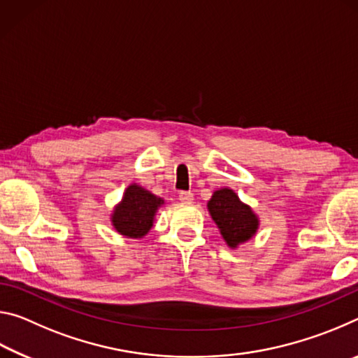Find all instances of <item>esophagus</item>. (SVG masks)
I'll use <instances>...</instances> for the list:
<instances>
[{"label":"esophagus","instance_id":"34e87169","mask_svg":"<svg viewBox=\"0 0 358 358\" xmlns=\"http://www.w3.org/2000/svg\"><path fill=\"white\" fill-rule=\"evenodd\" d=\"M178 199H180V202H183V203H191L194 201V196L191 191H181L178 194Z\"/></svg>","mask_w":358,"mask_h":358}]
</instances>
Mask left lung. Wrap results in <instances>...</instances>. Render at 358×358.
Wrapping results in <instances>:
<instances>
[{"instance_id":"8db88e82","label":"left lung","mask_w":358,"mask_h":358,"mask_svg":"<svg viewBox=\"0 0 358 358\" xmlns=\"http://www.w3.org/2000/svg\"><path fill=\"white\" fill-rule=\"evenodd\" d=\"M208 210L229 246L235 248L256 234L259 226L256 215L248 205L240 202L237 194L229 187L213 194L208 202Z\"/></svg>"}]
</instances>
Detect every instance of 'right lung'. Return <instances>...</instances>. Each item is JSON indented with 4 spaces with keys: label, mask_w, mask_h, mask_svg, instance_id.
Wrapping results in <instances>:
<instances>
[{
    "label": "right lung",
    "mask_w": 358,
    "mask_h": 358,
    "mask_svg": "<svg viewBox=\"0 0 358 358\" xmlns=\"http://www.w3.org/2000/svg\"><path fill=\"white\" fill-rule=\"evenodd\" d=\"M162 199L145 191L143 187L131 185L124 192L121 203L113 211L112 222L121 235L141 238L153 226V217Z\"/></svg>",
    "instance_id": "obj_1"
}]
</instances>
